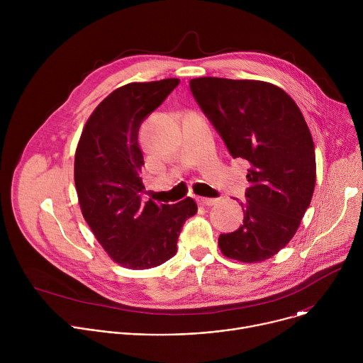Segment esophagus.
I'll use <instances>...</instances> for the list:
<instances>
[{
  "instance_id": "1",
  "label": "esophagus",
  "mask_w": 363,
  "mask_h": 363,
  "mask_svg": "<svg viewBox=\"0 0 363 363\" xmlns=\"http://www.w3.org/2000/svg\"><path fill=\"white\" fill-rule=\"evenodd\" d=\"M198 202L201 205H203V206H213V205L217 203V199L216 198H203V196H201V198H198Z\"/></svg>"
}]
</instances>
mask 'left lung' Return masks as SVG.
Here are the masks:
<instances>
[{"label": "left lung", "mask_w": 363, "mask_h": 363, "mask_svg": "<svg viewBox=\"0 0 363 363\" xmlns=\"http://www.w3.org/2000/svg\"><path fill=\"white\" fill-rule=\"evenodd\" d=\"M191 91L233 158L250 164L242 225L221 234V252L260 263L294 237L316 185L315 143L296 101L262 80L198 77Z\"/></svg>", "instance_id": "8db88e82"}]
</instances>
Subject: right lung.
Segmentation results:
<instances>
[{"label": "right lung", "mask_w": 363, "mask_h": 363, "mask_svg": "<svg viewBox=\"0 0 363 363\" xmlns=\"http://www.w3.org/2000/svg\"><path fill=\"white\" fill-rule=\"evenodd\" d=\"M179 79L128 83L103 99L89 116L74 155V184L82 214L112 260L130 270L164 264L177 254L184 223L196 214L192 198L174 205L143 202L138 142L143 119Z\"/></svg>", "instance_id": "add662e5"}]
</instances>
